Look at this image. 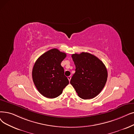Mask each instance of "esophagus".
Here are the masks:
<instances>
[{
	"mask_svg": "<svg viewBox=\"0 0 134 134\" xmlns=\"http://www.w3.org/2000/svg\"><path fill=\"white\" fill-rule=\"evenodd\" d=\"M67 78H68V79L69 81H70V80H71V76H69V77H67Z\"/></svg>",
	"mask_w": 134,
	"mask_h": 134,
	"instance_id": "1",
	"label": "esophagus"
}]
</instances>
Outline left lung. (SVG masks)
<instances>
[{
    "label": "left lung",
    "instance_id": "1",
    "mask_svg": "<svg viewBox=\"0 0 134 134\" xmlns=\"http://www.w3.org/2000/svg\"><path fill=\"white\" fill-rule=\"evenodd\" d=\"M75 72L70 83L79 97L91 99L100 94L107 79L105 65L97 57L88 53L72 55Z\"/></svg>",
    "mask_w": 134,
    "mask_h": 134
}]
</instances>
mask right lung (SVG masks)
<instances>
[{
	"label": "right lung",
	"instance_id": "add662e5",
	"mask_svg": "<svg viewBox=\"0 0 134 134\" xmlns=\"http://www.w3.org/2000/svg\"><path fill=\"white\" fill-rule=\"evenodd\" d=\"M66 57V53L54 48L44 53L35 62L32 69L33 81L43 96L49 98L57 97L69 84L61 65Z\"/></svg>",
	"mask_w": 134,
	"mask_h": 134
}]
</instances>
